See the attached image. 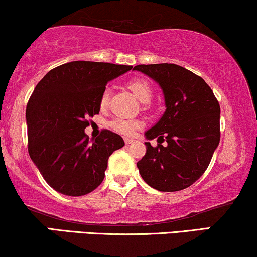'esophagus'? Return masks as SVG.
<instances>
[{
  "mask_svg": "<svg viewBox=\"0 0 257 257\" xmlns=\"http://www.w3.org/2000/svg\"><path fill=\"white\" fill-rule=\"evenodd\" d=\"M134 142H135L134 139H131V138H125V143L127 144V145H128V144H132V143H134Z\"/></svg>",
  "mask_w": 257,
  "mask_h": 257,
  "instance_id": "obj_1",
  "label": "esophagus"
}]
</instances>
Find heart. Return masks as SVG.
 I'll use <instances>...</instances> for the list:
<instances>
[{"mask_svg":"<svg viewBox=\"0 0 257 257\" xmlns=\"http://www.w3.org/2000/svg\"><path fill=\"white\" fill-rule=\"evenodd\" d=\"M128 88L131 89L132 93L135 94V96L141 101V102L147 103L150 101L151 96H153V89H151V85L149 84L148 81H145L144 78H134L127 83ZM108 97H109V90L106 89L101 95V107H104L108 104ZM109 126L114 131L118 132L120 135L123 136H132L135 134V131L139 127H142V121L137 119H122V118H116L112 120L109 122Z\"/></svg>","mask_w":257,"mask_h":257,"instance_id":"obj_1","label":"heart"}]
</instances>
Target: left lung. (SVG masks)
<instances>
[{"label": "left lung", "mask_w": 257, "mask_h": 257, "mask_svg": "<svg viewBox=\"0 0 257 257\" xmlns=\"http://www.w3.org/2000/svg\"><path fill=\"white\" fill-rule=\"evenodd\" d=\"M143 72L160 85L166 110L145 132L148 141L157 138L137 163L139 174L153 188L176 192L193 185L207 169L220 141V107L213 91L200 76L176 64H141ZM161 140H166L163 147Z\"/></svg>", "instance_id": "1"}]
</instances>
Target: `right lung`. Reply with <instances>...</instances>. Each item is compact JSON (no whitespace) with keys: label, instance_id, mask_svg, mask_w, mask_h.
Wrapping results in <instances>:
<instances>
[{"label":"right lung","instance_id":"1","mask_svg":"<svg viewBox=\"0 0 257 257\" xmlns=\"http://www.w3.org/2000/svg\"><path fill=\"white\" fill-rule=\"evenodd\" d=\"M131 65L76 61L50 70L34 88L26 108L28 153L45 181L57 192L81 196L103 181L108 158L125 145L103 130L93 143L88 118L100 112L106 84Z\"/></svg>","mask_w":257,"mask_h":257}]
</instances>
